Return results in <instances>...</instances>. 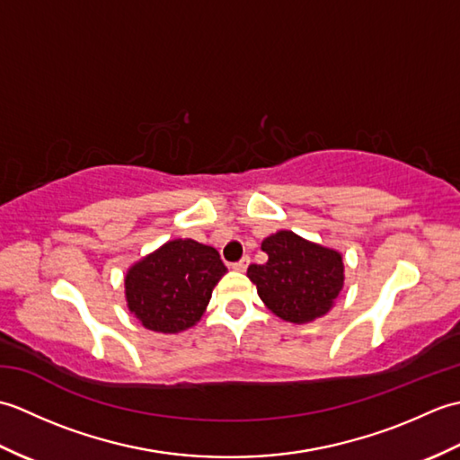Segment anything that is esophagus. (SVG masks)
Returning a JSON list of instances; mask_svg holds the SVG:
<instances>
[{
	"instance_id": "obj_1",
	"label": "esophagus",
	"mask_w": 460,
	"mask_h": 460,
	"mask_svg": "<svg viewBox=\"0 0 460 460\" xmlns=\"http://www.w3.org/2000/svg\"><path fill=\"white\" fill-rule=\"evenodd\" d=\"M249 262H251V259H249V257H243L241 261L233 262L231 269H233V270H237V272H245V270H247V267H249Z\"/></svg>"
}]
</instances>
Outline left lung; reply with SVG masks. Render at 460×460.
<instances>
[{
	"label": "left lung",
	"mask_w": 460,
	"mask_h": 460,
	"mask_svg": "<svg viewBox=\"0 0 460 460\" xmlns=\"http://www.w3.org/2000/svg\"><path fill=\"white\" fill-rule=\"evenodd\" d=\"M265 265H251L247 277L265 306L285 322L308 324L336 305L344 287L341 252L292 231H277L261 243Z\"/></svg>",
	"instance_id": "left-lung-1"
}]
</instances>
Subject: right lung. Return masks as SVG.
Returning a JSON list of instances; mask_svg holds the SVG:
<instances>
[{
  "mask_svg": "<svg viewBox=\"0 0 460 460\" xmlns=\"http://www.w3.org/2000/svg\"><path fill=\"white\" fill-rule=\"evenodd\" d=\"M225 272L213 247L193 239L168 241L126 270V306L146 330L178 334L201 320Z\"/></svg>",
  "mask_w": 460,
  "mask_h": 460,
  "instance_id": "right-lung-1",
  "label": "right lung"
}]
</instances>
